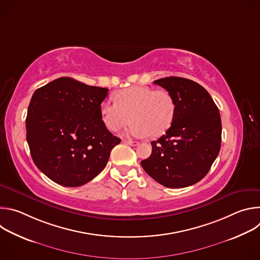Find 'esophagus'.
<instances>
[{
  "mask_svg": "<svg viewBox=\"0 0 260 260\" xmlns=\"http://www.w3.org/2000/svg\"><path fill=\"white\" fill-rule=\"evenodd\" d=\"M123 143L128 144V145H131V146H138V145H139V142H137V141H132V140H124Z\"/></svg>",
  "mask_w": 260,
  "mask_h": 260,
  "instance_id": "obj_1",
  "label": "esophagus"
}]
</instances>
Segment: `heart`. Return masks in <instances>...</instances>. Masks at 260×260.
Instances as JSON below:
<instances>
[{"label": "heart", "instance_id": "heart-1", "mask_svg": "<svg viewBox=\"0 0 260 260\" xmlns=\"http://www.w3.org/2000/svg\"><path fill=\"white\" fill-rule=\"evenodd\" d=\"M116 100L108 99L101 105L103 121L112 132L121 129L133 119L129 135L157 138L170 128L175 118L176 102L166 89L132 86L118 91Z\"/></svg>", "mask_w": 260, "mask_h": 260}]
</instances>
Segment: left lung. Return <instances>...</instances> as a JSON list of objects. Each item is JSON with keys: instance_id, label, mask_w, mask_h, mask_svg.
<instances>
[{"instance_id": "obj_1", "label": "left lung", "mask_w": 260, "mask_h": 260, "mask_svg": "<svg viewBox=\"0 0 260 260\" xmlns=\"http://www.w3.org/2000/svg\"><path fill=\"white\" fill-rule=\"evenodd\" d=\"M154 83L173 95L176 114L166 134L151 142L152 153L141 165L166 187H187L208 174L219 153V109L209 92L192 80L172 76Z\"/></svg>"}]
</instances>
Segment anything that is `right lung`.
<instances>
[{"label": "right lung", "mask_w": 260, "mask_h": 260, "mask_svg": "<svg viewBox=\"0 0 260 260\" xmlns=\"http://www.w3.org/2000/svg\"><path fill=\"white\" fill-rule=\"evenodd\" d=\"M108 88L60 77L37 89L25 119L31 158L44 175L67 187H78L106 167L120 139L102 120Z\"/></svg>", "instance_id": "1"}]
</instances>
